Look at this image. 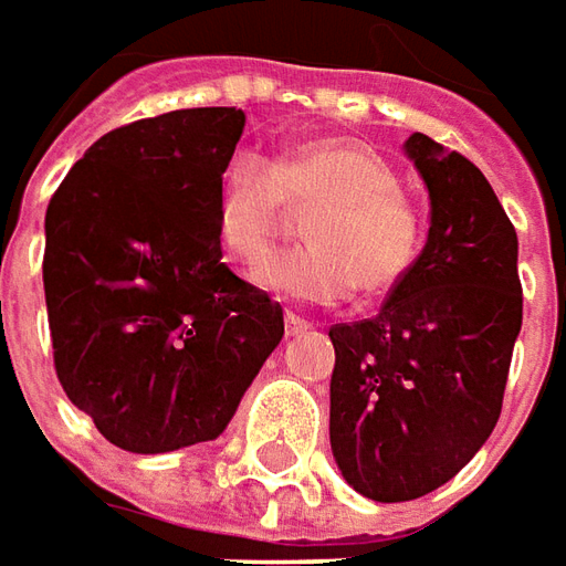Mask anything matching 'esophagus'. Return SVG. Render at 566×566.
Wrapping results in <instances>:
<instances>
[{
	"mask_svg": "<svg viewBox=\"0 0 566 566\" xmlns=\"http://www.w3.org/2000/svg\"><path fill=\"white\" fill-rule=\"evenodd\" d=\"M283 324H286V336H302V333H308L311 329L308 321H305V317H298V314H292V311L283 314Z\"/></svg>",
	"mask_w": 566,
	"mask_h": 566,
	"instance_id": "1",
	"label": "esophagus"
}]
</instances>
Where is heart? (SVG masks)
<instances>
[{
  "instance_id": "obj_1",
  "label": "heart",
  "mask_w": 566,
  "mask_h": 566,
  "mask_svg": "<svg viewBox=\"0 0 566 566\" xmlns=\"http://www.w3.org/2000/svg\"><path fill=\"white\" fill-rule=\"evenodd\" d=\"M302 249L268 258L258 286L276 298L336 305L355 286L380 295L398 286L420 252V214L389 161L358 143L311 139L271 161L242 149L223 158L214 189L218 242L237 264L271 252L290 205H314Z\"/></svg>"
}]
</instances>
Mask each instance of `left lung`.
I'll list each match as a JSON object with an SVG mask.
<instances>
[{
	"mask_svg": "<svg viewBox=\"0 0 566 566\" xmlns=\"http://www.w3.org/2000/svg\"><path fill=\"white\" fill-rule=\"evenodd\" d=\"M405 155L430 192V233L380 314L329 327V446L345 483L411 502L483 449L523 324L517 233L483 170L423 133Z\"/></svg>",
	"mask_w": 566,
	"mask_h": 566,
	"instance_id": "obj_1",
	"label": "left lung"
}]
</instances>
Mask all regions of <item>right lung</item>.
Listing matches in <instances>:
<instances>
[{"label": "right lung", "mask_w": 566, "mask_h": 566, "mask_svg": "<svg viewBox=\"0 0 566 566\" xmlns=\"http://www.w3.org/2000/svg\"><path fill=\"white\" fill-rule=\"evenodd\" d=\"M239 108H180L96 139L45 208L55 374L112 446L218 439L283 339V308L221 261L214 189Z\"/></svg>", "instance_id": "obj_1"}]
</instances>
